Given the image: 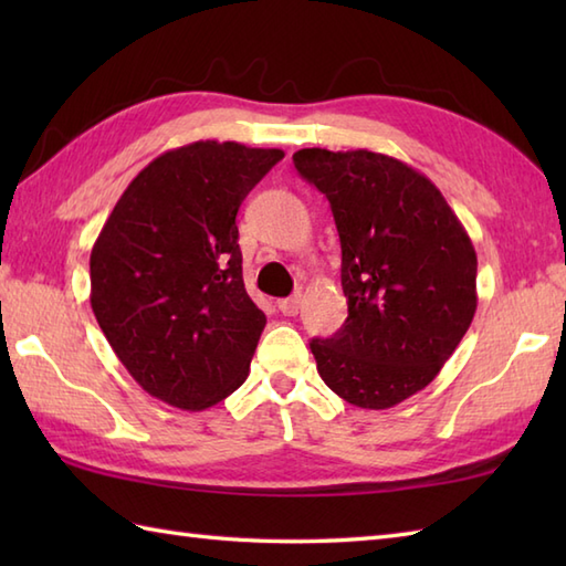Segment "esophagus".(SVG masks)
<instances>
[{
    "label": "esophagus",
    "instance_id": "34e87169",
    "mask_svg": "<svg viewBox=\"0 0 566 566\" xmlns=\"http://www.w3.org/2000/svg\"><path fill=\"white\" fill-rule=\"evenodd\" d=\"M298 304H302V296L282 298V302H280V311H282L284 316H296V314H298Z\"/></svg>",
    "mask_w": 566,
    "mask_h": 566
}]
</instances>
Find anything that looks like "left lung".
<instances>
[{
	"mask_svg": "<svg viewBox=\"0 0 566 566\" xmlns=\"http://www.w3.org/2000/svg\"><path fill=\"white\" fill-rule=\"evenodd\" d=\"M294 167L326 195L340 235L347 318L314 338L321 379L359 408L426 389L476 311V252L440 189L371 150L304 148Z\"/></svg>",
	"mask_w": 566,
	"mask_h": 566,
	"instance_id": "obj_1",
	"label": "left lung"
}]
</instances>
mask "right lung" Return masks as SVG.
<instances>
[{"label":"right lung","mask_w":566,"mask_h":566,"mask_svg":"<svg viewBox=\"0 0 566 566\" xmlns=\"http://www.w3.org/2000/svg\"><path fill=\"white\" fill-rule=\"evenodd\" d=\"M282 158L189 143L143 167L106 219L90 255L92 311L155 399L201 411L248 379L268 318L245 292L235 216Z\"/></svg>","instance_id":"1"}]
</instances>
